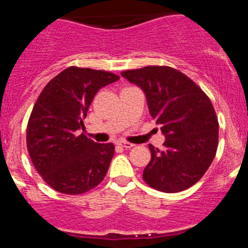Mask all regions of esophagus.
<instances>
[{
    "label": "esophagus",
    "mask_w": 248,
    "mask_h": 248,
    "mask_svg": "<svg viewBox=\"0 0 248 248\" xmlns=\"http://www.w3.org/2000/svg\"><path fill=\"white\" fill-rule=\"evenodd\" d=\"M118 145H120L122 148H124V149H130L134 146V144H130V143H128V141H118Z\"/></svg>",
    "instance_id": "34e87169"
}]
</instances>
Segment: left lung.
I'll return each mask as SVG.
<instances>
[{
    "mask_svg": "<svg viewBox=\"0 0 248 248\" xmlns=\"http://www.w3.org/2000/svg\"><path fill=\"white\" fill-rule=\"evenodd\" d=\"M122 77L144 92L151 118L165 137L163 150L149 145L144 181L169 194L191 187L217 150L218 122L211 100L189 77L165 65L122 72Z\"/></svg>",
    "mask_w": 248,
    "mask_h": 248,
    "instance_id": "left-lung-1",
    "label": "left lung"
}]
</instances>
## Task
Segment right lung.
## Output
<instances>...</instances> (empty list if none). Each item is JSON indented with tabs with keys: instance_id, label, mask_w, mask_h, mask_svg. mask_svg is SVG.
<instances>
[{
	"instance_id": "add662e5",
	"label": "right lung",
	"mask_w": 248,
	"mask_h": 248,
	"mask_svg": "<svg viewBox=\"0 0 248 248\" xmlns=\"http://www.w3.org/2000/svg\"><path fill=\"white\" fill-rule=\"evenodd\" d=\"M118 79L110 72L69 67L39 94L28 120L27 149L38 174L56 191L79 195L104 179L114 145L79 133L94 95Z\"/></svg>"
}]
</instances>
